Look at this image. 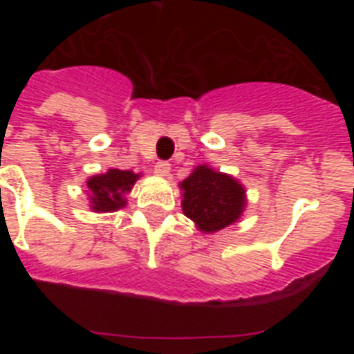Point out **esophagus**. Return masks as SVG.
<instances>
[{"label":"esophagus","mask_w":354,"mask_h":354,"mask_svg":"<svg viewBox=\"0 0 354 354\" xmlns=\"http://www.w3.org/2000/svg\"><path fill=\"white\" fill-rule=\"evenodd\" d=\"M154 170H156V174L161 175V177H168V174H170V162H168V161H158V162H156Z\"/></svg>","instance_id":"1"}]
</instances>
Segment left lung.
Returning a JSON list of instances; mask_svg holds the SVG:
<instances>
[{
	"mask_svg": "<svg viewBox=\"0 0 354 354\" xmlns=\"http://www.w3.org/2000/svg\"><path fill=\"white\" fill-rule=\"evenodd\" d=\"M183 211L202 232H218L232 225L245 209V189L230 175L198 167L180 184Z\"/></svg>",
	"mask_w": 354,
	"mask_h": 354,
	"instance_id": "1",
	"label": "left lung"
}]
</instances>
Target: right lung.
Here are the masks:
<instances>
[{"label": "right lung", "mask_w": 354, "mask_h": 354, "mask_svg": "<svg viewBox=\"0 0 354 354\" xmlns=\"http://www.w3.org/2000/svg\"><path fill=\"white\" fill-rule=\"evenodd\" d=\"M138 175L129 170H109L104 175H97L86 183L92 200V209L97 212L117 211L126 205L124 193L129 192Z\"/></svg>", "instance_id": "add662e5"}]
</instances>
